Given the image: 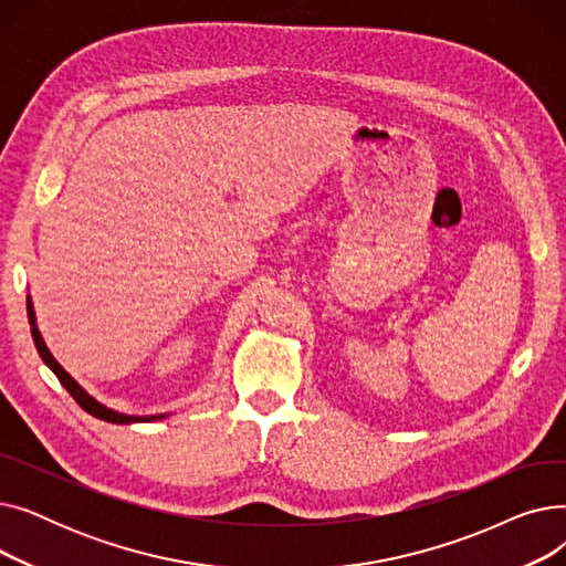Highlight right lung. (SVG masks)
Wrapping results in <instances>:
<instances>
[{"label":"right lung","mask_w":566,"mask_h":566,"mask_svg":"<svg viewBox=\"0 0 566 566\" xmlns=\"http://www.w3.org/2000/svg\"><path fill=\"white\" fill-rule=\"evenodd\" d=\"M27 316H29V325H32V337H34V344L39 348V355L41 360L52 369V374L59 378V382L64 385V388L69 390V395L88 412L94 415V418L98 420H105V422H112V424H135V422H156V420H165L167 412H160V415H128V412H118L114 408H107L105 403H101L98 399H94L92 395H88L82 385L62 367L56 360L54 355L50 353L39 325H36V312H34V303H32V295H27Z\"/></svg>","instance_id":"add662e5"}]
</instances>
